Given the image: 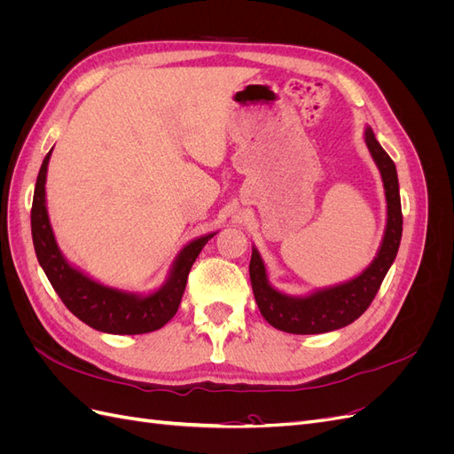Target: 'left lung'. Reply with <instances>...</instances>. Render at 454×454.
<instances>
[{"label":"left lung","instance_id":"left-lung-1","mask_svg":"<svg viewBox=\"0 0 454 454\" xmlns=\"http://www.w3.org/2000/svg\"><path fill=\"white\" fill-rule=\"evenodd\" d=\"M365 145L373 157L382 177L384 197H387V227L380 248L358 277L329 287H320L309 295H287L272 287L267 267L257 248H252L250 280L255 303L263 318L286 333L316 335L335 332L358 320L375 299L379 287L392 267L397 248H400L403 215L400 200V184H397L395 164L387 151L377 142L371 127L365 129Z\"/></svg>","mask_w":454,"mask_h":454}]
</instances>
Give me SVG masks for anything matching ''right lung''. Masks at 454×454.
Returning <instances> with one entry per match:
<instances>
[{
	"mask_svg": "<svg viewBox=\"0 0 454 454\" xmlns=\"http://www.w3.org/2000/svg\"><path fill=\"white\" fill-rule=\"evenodd\" d=\"M51 153L52 149L43 159L35 182L32 204V239L39 265L45 270L54 292L59 294L67 310L74 312L81 322H85L92 329H98V332L114 335H140L160 329L177 312L185 292L187 274L204 248V244L215 232H208V235L187 242L174 259L168 278L155 292H125L94 280L64 257L57 239H54L45 197Z\"/></svg>",
	"mask_w": 454,
	"mask_h": 454,
	"instance_id": "add662e5",
	"label": "right lung"
}]
</instances>
